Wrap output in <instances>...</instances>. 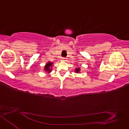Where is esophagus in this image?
<instances>
[{
  "instance_id": "obj_1",
  "label": "esophagus",
  "mask_w": 129,
  "mask_h": 129,
  "mask_svg": "<svg viewBox=\"0 0 129 129\" xmlns=\"http://www.w3.org/2000/svg\"><path fill=\"white\" fill-rule=\"evenodd\" d=\"M66 58H62V60H64V61L65 60H66Z\"/></svg>"
}]
</instances>
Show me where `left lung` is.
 Returning a JSON list of instances; mask_svg holds the SVG:
<instances>
[{
    "instance_id": "1",
    "label": "left lung",
    "mask_w": 129,
    "mask_h": 129,
    "mask_svg": "<svg viewBox=\"0 0 129 129\" xmlns=\"http://www.w3.org/2000/svg\"><path fill=\"white\" fill-rule=\"evenodd\" d=\"M80 68H77V69H76V70H75V71H76V73H78L79 71H80Z\"/></svg>"
}]
</instances>
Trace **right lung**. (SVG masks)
<instances>
[{
    "label": "right lung",
    "mask_w": 129,
    "mask_h": 129,
    "mask_svg": "<svg viewBox=\"0 0 129 129\" xmlns=\"http://www.w3.org/2000/svg\"><path fill=\"white\" fill-rule=\"evenodd\" d=\"M52 63L48 62L46 65H45V66L44 67V70L46 71H48V73L51 72V69H51L50 67H51V66H52Z\"/></svg>",
    "instance_id": "1"
}]
</instances>
